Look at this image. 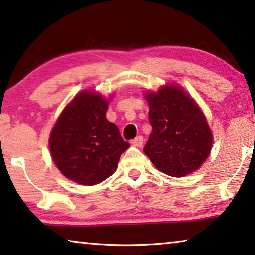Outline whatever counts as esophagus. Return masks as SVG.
<instances>
[{"label":"esophagus","mask_w":255,"mask_h":255,"mask_svg":"<svg viewBox=\"0 0 255 255\" xmlns=\"http://www.w3.org/2000/svg\"><path fill=\"white\" fill-rule=\"evenodd\" d=\"M143 143H144V138H143V136H137V137L136 138H134L131 140V144L134 146H137V147H140L143 145Z\"/></svg>","instance_id":"34e87169"}]
</instances>
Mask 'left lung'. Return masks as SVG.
Listing matches in <instances>:
<instances>
[{
  "mask_svg": "<svg viewBox=\"0 0 255 255\" xmlns=\"http://www.w3.org/2000/svg\"><path fill=\"white\" fill-rule=\"evenodd\" d=\"M152 132L144 152L169 176L195 172L206 160L213 138L206 118L195 101L176 86L147 93Z\"/></svg>",
  "mask_w": 255,
  "mask_h": 255,
  "instance_id": "1",
  "label": "left lung"
}]
</instances>
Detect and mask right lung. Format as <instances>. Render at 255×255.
<instances>
[{
  "label": "right lung",
  "instance_id": "obj_1",
  "mask_svg": "<svg viewBox=\"0 0 255 255\" xmlns=\"http://www.w3.org/2000/svg\"><path fill=\"white\" fill-rule=\"evenodd\" d=\"M108 102L101 95L82 91L74 97L52 129L49 146L56 166L70 180L83 185L101 183L117 169L125 142L105 118Z\"/></svg>",
  "mask_w": 255,
  "mask_h": 255
}]
</instances>
